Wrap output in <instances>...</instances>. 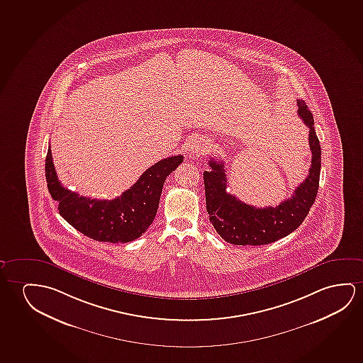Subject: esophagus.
I'll return each instance as SVG.
<instances>
[{"label": "esophagus", "mask_w": 363, "mask_h": 363, "mask_svg": "<svg viewBox=\"0 0 363 363\" xmlns=\"http://www.w3.org/2000/svg\"><path fill=\"white\" fill-rule=\"evenodd\" d=\"M207 148H208V142L202 140V138H199V140H195V141L191 143L189 155L194 156V157L202 156L207 151Z\"/></svg>", "instance_id": "1"}]
</instances>
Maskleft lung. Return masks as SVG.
Returning <instances> with one entry per match:
<instances>
[{
    "mask_svg": "<svg viewBox=\"0 0 363 363\" xmlns=\"http://www.w3.org/2000/svg\"><path fill=\"white\" fill-rule=\"evenodd\" d=\"M298 116L310 128L312 161L310 174L294 189L289 200L282 201L276 207L257 208L243 203L227 192L226 169L222 161L211 158V171L203 172L205 179L206 208L216 232L232 245L261 246L284 238L301 226L310 208L315 203L320 184V146L313 127V116L305 101L297 100Z\"/></svg>",
    "mask_w": 363,
    "mask_h": 363,
    "instance_id": "left-lung-1",
    "label": "left lung"
}]
</instances>
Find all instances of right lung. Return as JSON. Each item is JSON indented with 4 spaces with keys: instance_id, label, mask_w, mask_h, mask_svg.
I'll use <instances>...</instances> for the list:
<instances>
[{
    "instance_id": "right-lung-1",
    "label": "right lung",
    "mask_w": 363,
    "mask_h": 363,
    "mask_svg": "<svg viewBox=\"0 0 363 363\" xmlns=\"http://www.w3.org/2000/svg\"><path fill=\"white\" fill-rule=\"evenodd\" d=\"M184 156L163 158L146 169L136 184L113 200H96L65 189L58 181L48 147L45 171L48 192L58 202V211L71 226L99 242L126 243L151 226L157 213L163 184L179 167Z\"/></svg>"
}]
</instances>
